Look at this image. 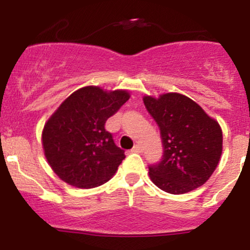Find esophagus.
Masks as SVG:
<instances>
[{
	"label": "esophagus",
	"mask_w": 250,
	"mask_h": 250,
	"mask_svg": "<svg viewBox=\"0 0 250 250\" xmlns=\"http://www.w3.org/2000/svg\"><path fill=\"white\" fill-rule=\"evenodd\" d=\"M131 151H133V153H141V151H142V148H141V146H140V145H136V146H134V148L131 149Z\"/></svg>",
	"instance_id": "esophagus-1"
}]
</instances>
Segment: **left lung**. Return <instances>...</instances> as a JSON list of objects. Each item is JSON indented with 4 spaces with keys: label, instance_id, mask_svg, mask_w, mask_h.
I'll return each mask as SVG.
<instances>
[{
    "label": "left lung",
    "instance_id": "left-lung-1",
    "mask_svg": "<svg viewBox=\"0 0 250 250\" xmlns=\"http://www.w3.org/2000/svg\"><path fill=\"white\" fill-rule=\"evenodd\" d=\"M146 108L159 125L165 154L149 167L156 187L180 195L205 185L219 165L222 129L201 105L179 93L143 96Z\"/></svg>",
    "mask_w": 250,
    "mask_h": 250
}]
</instances>
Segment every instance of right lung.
<instances>
[{
    "label": "right lung",
    "instance_id": "right-lung-1",
    "mask_svg": "<svg viewBox=\"0 0 250 250\" xmlns=\"http://www.w3.org/2000/svg\"><path fill=\"white\" fill-rule=\"evenodd\" d=\"M125 89L97 85L77 89L53 113L42 130V147L57 176L76 188L108 182L125 159L104 123L128 101Z\"/></svg>",
    "mask_w": 250,
    "mask_h": 250
}]
</instances>
